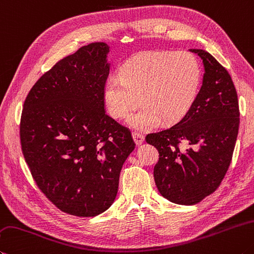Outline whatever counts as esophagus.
Masks as SVG:
<instances>
[{
    "label": "esophagus",
    "mask_w": 254,
    "mask_h": 254,
    "mask_svg": "<svg viewBox=\"0 0 254 254\" xmlns=\"http://www.w3.org/2000/svg\"><path fill=\"white\" fill-rule=\"evenodd\" d=\"M132 136L136 145H141L143 141H144V136H143V134H141L139 132H132Z\"/></svg>",
    "instance_id": "34e87169"
}]
</instances>
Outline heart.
Listing matches in <instances>:
<instances>
[{
  "mask_svg": "<svg viewBox=\"0 0 254 254\" xmlns=\"http://www.w3.org/2000/svg\"><path fill=\"white\" fill-rule=\"evenodd\" d=\"M201 82V67L189 52H151L133 58L121 75L110 77L104 87L107 110L114 119L127 117L130 126L141 130L159 122L182 119L194 104Z\"/></svg>",
  "mask_w": 254,
  "mask_h": 254,
  "instance_id": "obj_1",
  "label": "heart"
}]
</instances>
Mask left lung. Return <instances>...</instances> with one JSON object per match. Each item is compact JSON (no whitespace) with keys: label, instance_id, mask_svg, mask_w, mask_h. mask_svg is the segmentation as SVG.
Segmentation results:
<instances>
[{"label":"left lung","instance_id":"obj_1","mask_svg":"<svg viewBox=\"0 0 254 254\" xmlns=\"http://www.w3.org/2000/svg\"><path fill=\"white\" fill-rule=\"evenodd\" d=\"M190 51L204 65L194 104L177 124L145 137L159 151L153 171L159 192L184 205L199 203L219 188L231 163L240 124L238 94L229 72L206 51Z\"/></svg>","mask_w":254,"mask_h":254}]
</instances>
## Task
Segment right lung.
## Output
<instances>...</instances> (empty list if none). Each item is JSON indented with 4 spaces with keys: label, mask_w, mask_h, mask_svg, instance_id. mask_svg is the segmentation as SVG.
<instances>
[{
    "label": "right lung",
    "mask_w": 254,
    "mask_h": 254,
    "mask_svg": "<svg viewBox=\"0 0 254 254\" xmlns=\"http://www.w3.org/2000/svg\"><path fill=\"white\" fill-rule=\"evenodd\" d=\"M109 49L94 42L60 60L23 104L20 139L32 177L58 209L76 216L112 205L135 147L130 130L104 111Z\"/></svg>",
    "instance_id": "add662e5"
}]
</instances>
